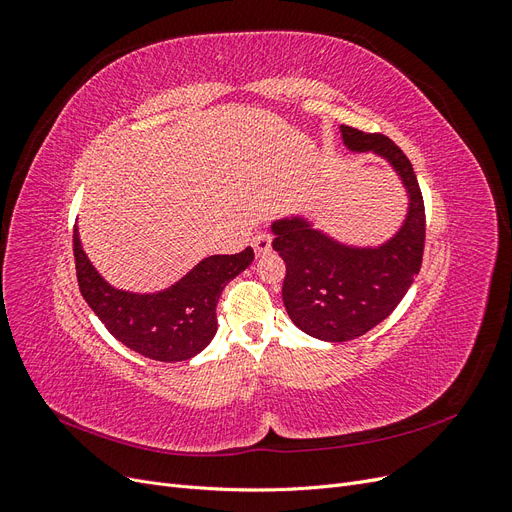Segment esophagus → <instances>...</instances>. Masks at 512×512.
<instances>
[{
	"label": "esophagus",
	"instance_id": "34e87169",
	"mask_svg": "<svg viewBox=\"0 0 512 512\" xmlns=\"http://www.w3.org/2000/svg\"><path fill=\"white\" fill-rule=\"evenodd\" d=\"M252 247H254L256 256L267 254L269 247H271V235H269V232H258V235L252 239Z\"/></svg>",
	"mask_w": 512,
	"mask_h": 512
}]
</instances>
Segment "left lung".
<instances>
[{
    "mask_svg": "<svg viewBox=\"0 0 512 512\" xmlns=\"http://www.w3.org/2000/svg\"><path fill=\"white\" fill-rule=\"evenodd\" d=\"M350 151H374L404 181L410 209L404 226L380 247L333 241L303 218L273 222V250L286 262L282 299L290 320L324 342H348L380 324L421 271L425 205L414 168L389 136L342 126Z\"/></svg>",
    "mask_w": 512,
    "mask_h": 512,
    "instance_id": "8db88e82",
    "label": "left lung"
}]
</instances>
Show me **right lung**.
Instances as JSON below:
<instances>
[{
    "instance_id": "add662e5",
    "label": "right lung",
    "mask_w": 512,
    "mask_h": 512,
    "mask_svg": "<svg viewBox=\"0 0 512 512\" xmlns=\"http://www.w3.org/2000/svg\"><path fill=\"white\" fill-rule=\"evenodd\" d=\"M76 280L87 305L115 339L153 361H188L205 350L218 331L220 294L230 280L252 265L254 250L209 256L181 280L156 294H134L106 284L72 235Z\"/></svg>"
}]
</instances>
